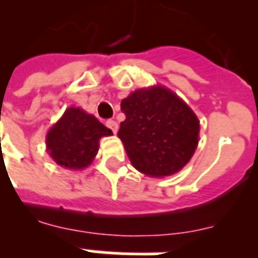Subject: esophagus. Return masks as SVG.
<instances>
[{
	"mask_svg": "<svg viewBox=\"0 0 258 258\" xmlns=\"http://www.w3.org/2000/svg\"><path fill=\"white\" fill-rule=\"evenodd\" d=\"M105 124H107V127H108V128L111 130L113 134L117 133V128H119V127H117L116 121H115V120H107V123H105Z\"/></svg>",
	"mask_w": 258,
	"mask_h": 258,
	"instance_id": "34e87169",
	"label": "esophagus"
}]
</instances>
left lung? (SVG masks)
<instances>
[{
	"label": "left lung",
	"instance_id": "left-lung-1",
	"mask_svg": "<svg viewBox=\"0 0 258 258\" xmlns=\"http://www.w3.org/2000/svg\"><path fill=\"white\" fill-rule=\"evenodd\" d=\"M120 109L125 120L117 137L138 171L163 178L187 165L200 141V120L176 93L163 86L139 88Z\"/></svg>",
	"mask_w": 258,
	"mask_h": 258
}]
</instances>
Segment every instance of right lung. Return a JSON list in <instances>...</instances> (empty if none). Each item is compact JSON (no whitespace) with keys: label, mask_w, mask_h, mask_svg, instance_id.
I'll return each instance as SVG.
<instances>
[{"label":"right lung","mask_w":258,"mask_h":258,"mask_svg":"<svg viewBox=\"0 0 258 258\" xmlns=\"http://www.w3.org/2000/svg\"><path fill=\"white\" fill-rule=\"evenodd\" d=\"M111 135L112 131L93 115L70 107L46 134V151L64 169L83 170L96 157L99 141Z\"/></svg>","instance_id":"add662e5"}]
</instances>
